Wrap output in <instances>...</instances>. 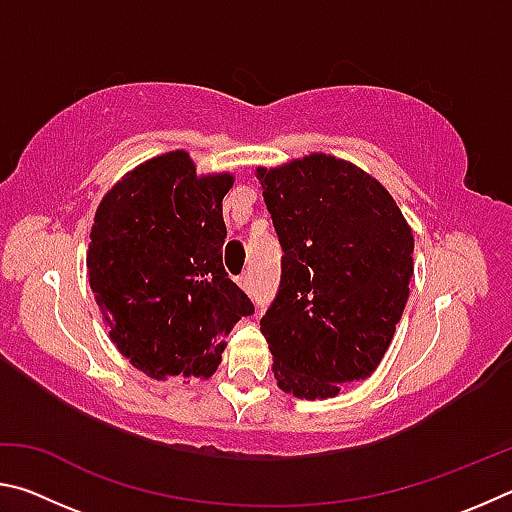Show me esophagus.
Masks as SVG:
<instances>
[{
  "label": "esophagus",
  "mask_w": 512,
  "mask_h": 512,
  "mask_svg": "<svg viewBox=\"0 0 512 512\" xmlns=\"http://www.w3.org/2000/svg\"><path fill=\"white\" fill-rule=\"evenodd\" d=\"M239 287L244 289L246 293H253V277H250L248 273H244L239 277Z\"/></svg>",
  "instance_id": "1"
}]
</instances>
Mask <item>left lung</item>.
<instances>
[{"label":"left lung","mask_w":512,"mask_h":512,"mask_svg":"<svg viewBox=\"0 0 512 512\" xmlns=\"http://www.w3.org/2000/svg\"><path fill=\"white\" fill-rule=\"evenodd\" d=\"M257 178L284 253L259 320L277 386L325 400L384 359L409 300L411 228L381 183L334 155L259 167Z\"/></svg>","instance_id":"obj_1"}]
</instances>
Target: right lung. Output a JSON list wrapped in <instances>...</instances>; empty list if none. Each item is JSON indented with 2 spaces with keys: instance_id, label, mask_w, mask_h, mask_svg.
<instances>
[{
  "instance_id": "right-lung-1",
  "label": "right lung",
  "mask_w": 512,
  "mask_h": 512,
  "mask_svg": "<svg viewBox=\"0 0 512 512\" xmlns=\"http://www.w3.org/2000/svg\"><path fill=\"white\" fill-rule=\"evenodd\" d=\"M230 173L171 151L128 171L94 214L88 275L117 350L149 377H210L253 302L223 268Z\"/></svg>"
}]
</instances>
